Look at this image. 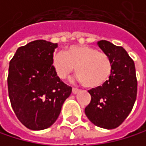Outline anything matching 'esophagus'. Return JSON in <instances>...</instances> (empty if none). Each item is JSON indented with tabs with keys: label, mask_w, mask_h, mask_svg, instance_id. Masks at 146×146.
I'll return each instance as SVG.
<instances>
[{
	"label": "esophagus",
	"mask_w": 146,
	"mask_h": 146,
	"mask_svg": "<svg viewBox=\"0 0 146 146\" xmlns=\"http://www.w3.org/2000/svg\"><path fill=\"white\" fill-rule=\"evenodd\" d=\"M79 91H80L79 89H78V88H75V87H73V89H72V93H73L74 94H78V93Z\"/></svg>",
	"instance_id": "1"
}]
</instances>
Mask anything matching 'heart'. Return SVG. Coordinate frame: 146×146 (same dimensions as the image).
<instances>
[{
	"label": "heart",
	"instance_id": "1",
	"mask_svg": "<svg viewBox=\"0 0 146 146\" xmlns=\"http://www.w3.org/2000/svg\"><path fill=\"white\" fill-rule=\"evenodd\" d=\"M52 64L60 79L67 78L76 68L78 81L88 88L100 87L110 78L112 72L110 57L87 45H71L65 52L55 53Z\"/></svg>",
	"mask_w": 146,
	"mask_h": 146
}]
</instances>
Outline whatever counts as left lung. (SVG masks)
<instances>
[{"instance_id":"1","label":"left lung","mask_w":146,"mask_h":146,"mask_svg":"<svg viewBox=\"0 0 146 146\" xmlns=\"http://www.w3.org/2000/svg\"><path fill=\"white\" fill-rule=\"evenodd\" d=\"M97 44L110 57L112 72L102 86L88 91L91 102L86 107L85 113L95 126L112 129L127 119L137 99L135 63L123 47L105 40L99 41Z\"/></svg>"}]
</instances>
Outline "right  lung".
<instances>
[{
    "label": "right lung",
    "instance_id": "add662e5",
    "mask_svg": "<svg viewBox=\"0 0 146 146\" xmlns=\"http://www.w3.org/2000/svg\"><path fill=\"white\" fill-rule=\"evenodd\" d=\"M57 46L45 40H35L19 47L9 61V97L16 116L29 129L51 127L71 94V86L62 82L52 68Z\"/></svg>",
    "mask_w": 146,
    "mask_h": 146
}]
</instances>
